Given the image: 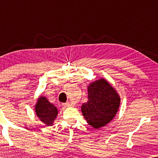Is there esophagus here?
I'll return each mask as SVG.
<instances>
[{
	"mask_svg": "<svg viewBox=\"0 0 158 158\" xmlns=\"http://www.w3.org/2000/svg\"><path fill=\"white\" fill-rule=\"evenodd\" d=\"M62 106H63L64 107H70V106H72V103H69V102H67V103H62Z\"/></svg>",
	"mask_w": 158,
	"mask_h": 158,
	"instance_id": "obj_1",
	"label": "esophagus"
}]
</instances>
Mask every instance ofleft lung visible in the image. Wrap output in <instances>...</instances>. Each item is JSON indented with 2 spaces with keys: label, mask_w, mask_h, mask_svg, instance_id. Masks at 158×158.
<instances>
[{
  "label": "left lung",
  "mask_w": 158,
  "mask_h": 158,
  "mask_svg": "<svg viewBox=\"0 0 158 158\" xmlns=\"http://www.w3.org/2000/svg\"><path fill=\"white\" fill-rule=\"evenodd\" d=\"M88 94V101L82 105V113L89 125L98 129L116 116L120 105V97L103 78L90 83Z\"/></svg>",
  "instance_id": "1"
}]
</instances>
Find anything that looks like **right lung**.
<instances>
[{"instance_id": "obj_1", "label": "right lung", "mask_w": 158, "mask_h": 158, "mask_svg": "<svg viewBox=\"0 0 158 158\" xmlns=\"http://www.w3.org/2000/svg\"><path fill=\"white\" fill-rule=\"evenodd\" d=\"M35 112L40 119L47 126L53 124L58 114L57 108L44 96L39 98L35 106Z\"/></svg>"}]
</instances>
